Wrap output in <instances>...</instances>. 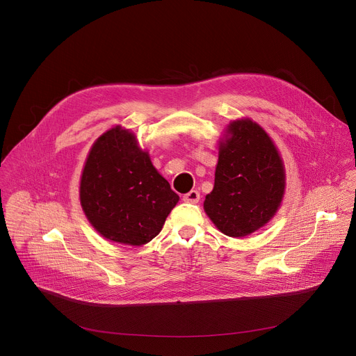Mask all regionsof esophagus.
<instances>
[{
	"label": "esophagus",
	"instance_id": "1",
	"mask_svg": "<svg viewBox=\"0 0 356 356\" xmlns=\"http://www.w3.org/2000/svg\"><path fill=\"white\" fill-rule=\"evenodd\" d=\"M183 200L186 202H191V204H195V202H198V200H200V193L197 190H191V191H188L183 195Z\"/></svg>",
	"mask_w": 356,
	"mask_h": 356
}]
</instances>
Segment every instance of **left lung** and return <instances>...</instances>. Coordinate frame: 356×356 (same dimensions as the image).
Listing matches in <instances>:
<instances>
[{"instance_id":"obj_1","label":"left lung","mask_w":356,"mask_h":356,"mask_svg":"<svg viewBox=\"0 0 356 356\" xmlns=\"http://www.w3.org/2000/svg\"><path fill=\"white\" fill-rule=\"evenodd\" d=\"M286 170L270 135L250 118L229 121L218 140L214 187L204 211L224 235L243 238L265 227L279 211Z\"/></svg>"}]
</instances>
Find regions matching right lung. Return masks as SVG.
Masks as SVG:
<instances>
[{
  "label": "right lung",
  "mask_w": 356,
  "mask_h": 356,
  "mask_svg": "<svg viewBox=\"0 0 356 356\" xmlns=\"http://www.w3.org/2000/svg\"><path fill=\"white\" fill-rule=\"evenodd\" d=\"M79 195L84 216L101 236L131 246L154 239L180 200L136 135L121 125L92 143Z\"/></svg>",
  "instance_id": "add662e5"
}]
</instances>
